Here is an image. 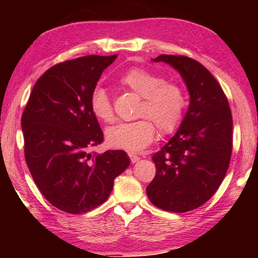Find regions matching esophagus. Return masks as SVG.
I'll list each match as a JSON object with an SVG mask.
<instances>
[{"label":"esophagus","instance_id":"1","mask_svg":"<svg viewBox=\"0 0 258 258\" xmlns=\"http://www.w3.org/2000/svg\"><path fill=\"white\" fill-rule=\"evenodd\" d=\"M129 157H130V161H132V163H136V162L140 160V157L137 156V155H134V154H129Z\"/></svg>","mask_w":258,"mask_h":258}]
</instances>
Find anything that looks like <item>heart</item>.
I'll list each match as a JSON object with an SVG mask.
<instances>
[{
	"label": "heart",
	"instance_id": "obj_1",
	"mask_svg": "<svg viewBox=\"0 0 258 258\" xmlns=\"http://www.w3.org/2000/svg\"><path fill=\"white\" fill-rule=\"evenodd\" d=\"M119 83L142 98L137 110V116L142 118L108 128L105 139L109 146L140 151L153 142L156 125L162 134H171L178 129L186 107L185 94L179 84L163 81L158 74L140 67L126 70ZM89 105L100 121L110 123L115 119L112 103L103 88L97 87L91 91Z\"/></svg>",
	"mask_w": 258,
	"mask_h": 258
}]
</instances>
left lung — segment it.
<instances>
[{
  "mask_svg": "<svg viewBox=\"0 0 258 258\" xmlns=\"http://www.w3.org/2000/svg\"><path fill=\"white\" fill-rule=\"evenodd\" d=\"M154 62L168 63L181 74L190 104L178 132L154 154L156 174L147 195L162 210L186 213L209 201L227 174L231 110L220 83L200 62L183 55H160Z\"/></svg>",
  "mask_w": 258,
  "mask_h": 258,
  "instance_id": "obj_1",
  "label": "left lung"
}]
</instances>
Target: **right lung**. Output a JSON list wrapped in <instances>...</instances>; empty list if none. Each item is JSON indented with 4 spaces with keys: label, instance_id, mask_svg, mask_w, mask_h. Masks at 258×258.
I'll return each mask as SVG.
<instances>
[{
    "label": "right lung",
    "instance_id": "obj_1",
    "mask_svg": "<svg viewBox=\"0 0 258 258\" xmlns=\"http://www.w3.org/2000/svg\"><path fill=\"white\" fill-rule=\"evenodd\" d=\"M116 57L88 55L57 63L37 80L23 110L30 174L45 200L68 214L104 203L130 164L123 150L91 151L103 142V133L90 110V94Z\"/></svg>",
    "mask_w": 258,
    "mask_h": 258
}]
</instances>
